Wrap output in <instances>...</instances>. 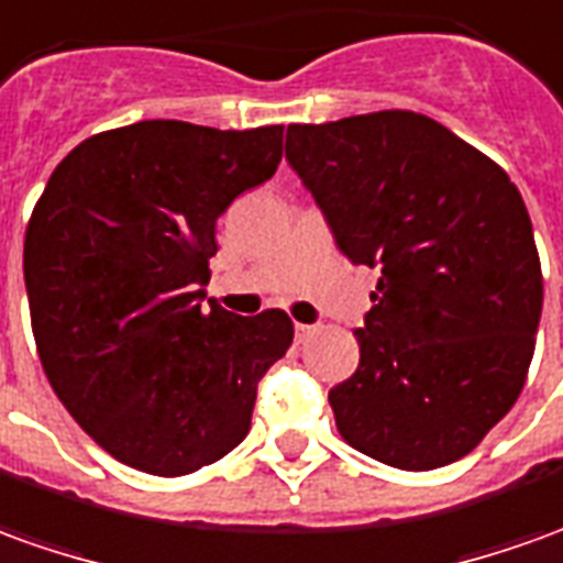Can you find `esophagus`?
<instances>
[{"label": "esophagus", "instance_id": "esophagus-1", "mask_svg": "<svg viewBox=\"0 0 563 563\" xmlns=\"http://www.w3.org/2000/svg\"><path fill=\"white\" fill-rule=\"evenodd\" d=\"M309 333H312V324H300V321L294 324V336H297V343H303Z\"/></svg>", "mask_w": 563, "mask_h": 563}]
</instances>
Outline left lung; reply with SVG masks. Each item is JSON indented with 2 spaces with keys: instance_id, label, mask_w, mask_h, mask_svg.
Listing matches in <instances>:
<instances>
[{
  "instance_id": "obj_1",
  "label": "left lung",
  "mask_w": 563,
  "mask_h": 563,
  "mask_svg": "<svg viewBox=\"0 0 563 563\" xmlns=\"http://www.w3.org/2000/svg\"><path fill=\"white\" fill-rule=\"evenodd\" d=\"M285 158L355 266L379 269L362 358L328 401L355 451L426 472L466 456L525 389L540 254L509 174L405 110L288 125Z\"/></svg>"
}]
</instances>
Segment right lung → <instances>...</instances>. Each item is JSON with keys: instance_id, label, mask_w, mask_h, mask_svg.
I'll return each mask as SVG.
<instances>
[{"instance_id": "1", "label": "right lung", "mask_w": 563, "mask_h": 563, "mask_svg": "<svg viewBox=\"0 0 563 563\" xmlns=\"http://www.w3.org/2000/svg\"><path fill=\"white\" fill-rule=\"evenodd\" d=\"M282 131L174 119L103 131L54 168L30 217L23 282L45 377L125 466L177 478L227 456L288 352L282 309L201 306L217 220L273 177Z\"/></svg>"}]
</instances>
